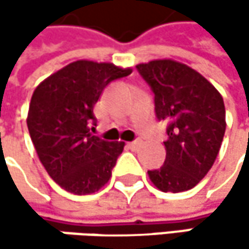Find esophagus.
Masks as SVG:
<instances>
[{"instance_id":"34e87169","label":"esophagus","mask_w":249,"mask_h":249,"mask_svg":"<svg viewBox=\"0 0 249 249\" xmlns=\"http://www.w3.org/2000/svg\"><path fill=\"white\" fill-rule=\"evenodd\" d=\"M140 145H141V141H132V142H128V147H129L131 150H137Z\"/></svg>"}]
</instances>
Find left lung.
Masks as SVG:
<instances>
[{"mask_svg": "<svg viewBox=\"0 0 249 249\" xmlns=\"http://www.w3.org/2000/svg\"><path fill=\"white\" fill-rule=\"evenodd\" d=\"M154 92L156 115L169 123L166 161L148 170L161 192L193 189L213 166L224 140L225 105L218 89L199 72L173 59L137 65Z\"/></svg>", "mask_w": 249, "mask_h": 249, "instance_id": "8db88e82", "label": "left lung"}]
</instances>
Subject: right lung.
I'll use <instances>...</instances> for the list:
<instances>
[{
  "instance_id": "obj_1",
  "label": "right lung",
  "mask_w": 249,
  "mask_h": 249,
  "mask_svg": "<svg viewBox=\"0 0 249 249\" xmlns=\"http://www.w3.org/2000/svg\"><path fill=\"white\" fill-rule=\"evenodd\" d=\"M131 72L114 63L76 60L34 89L28 132L46 172L66 192L90 195L109 181L125 142L90 132L96 125L93 108L109 82Z\"/></svg>"
}]
</instances>
